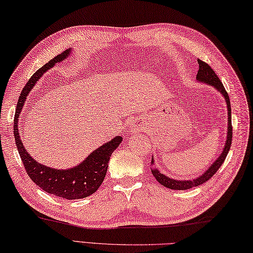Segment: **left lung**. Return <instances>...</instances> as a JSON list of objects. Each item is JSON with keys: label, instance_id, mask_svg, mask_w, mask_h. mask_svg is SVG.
<instances>
[{"label": "left lung", "instance_id": "left-lung-1", "mask_svg": "<svg viewBox=\"0 0 253 253\" xmlns=\"http://www.w3.org/2000/svg\"><path fill=\"white\" fill-rule=\"evenodd\" d=\"M198 64H199V71L196 77L197 81L201 83H206V84H208L210 86H213L215 89L222 94L224 99H226L227 108H228V135H227L226 144H224L221 155H220L218 159L215 160V162L198 178L192 179V180H174V179L165 176V174L160 172L158 169L151 168V172H153L154 177L157 179V181L159 183H162L164 187L169 188V189H173V190H187V189H190V188L203 185V183H205L207 180H209V179L218 171V169L221 167V165L223 164L224 159H226L227 155L229 153V149H230L231 147L232 125H231V106H230L229 95L226 91V89H224L221 81L219 80V77L217 76V74H215L212 68H211L208 64L205 63L204 61H201V59H198ZM151 164L154 165V158H151Z\"/></svg>", "mask_w": 253, "mask_h": 253}]
</instances>
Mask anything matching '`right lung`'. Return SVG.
I'll use <instances>...</instances> for the list:
<instances>
[{"label":"right lung","instance_id":"1","mask_svg":"<svg viewBox=\"0 0 253 253\" xmlns=\"http://www.w3.org/2000/svg\"><path fill=\"white\" fill-rule=\"evenodd\" d=\"M70 53L71 49H66L62 54L50 59L48 63L34 73L29 82L26 83L16 105L13 131H14L18 154H20L22 163L24 165L25 170L32 179V181H34L47 194L61 197L64 199L73 200L86 198L98 189L105 176H106L109 158H111L113 151L122 142L123 137L116 136L111 141L100 146L99 148L93 151L88 157L84 159V162L81 163L79 166L70 169H55L44 166V165L32 158L23 146L20 132H18V116L22 112V107L25 103L26 96L29 95L30 90L33 88L35 83L40 80V77H42L45 72L52 68L56 63L64 61Z\"/></svg>","mask_w":253,"mask_h":253}]
</instances>
